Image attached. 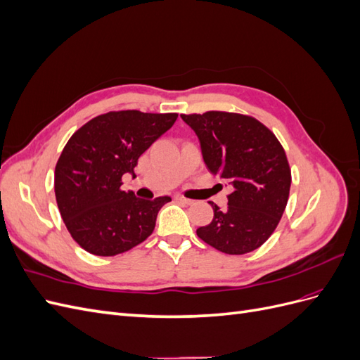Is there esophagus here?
<instances>
[{
  "mask_svg": "<svg viewBox=\"0 0 360 360\" xmlns=\"http://www.w3.org/2000/svg\"><path fill=\"white\" fill-rule=\"evenodd\" d=\"M176 201H179V202H181V204H186V205H191V204L193 202L192 200H188V198L181 197V195H177V197H176Z\"/></svg>",
  "mask_w": 360,
  "mask_h": 360,
  "instance_id": "obj_1",
  "label": "esophagus"
}]
</instances>
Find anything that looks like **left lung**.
I'll list each match as a JSON object with an SVG mask.
<instances>
[{
  "label": "left lung",
  "mask_w": 360,
  "mask_h": 360,
  "mask_svg": "<svg viewBox=\"0 0 360 360\" xmlns=\"http://www.w3.org/2000/svg\"><path fill=\"white\" fill-rule=\"evenodd\" d=\"M197 134L207 168L230 181L226 210L209 201L213 221L198 237L228 255L258 249L274 234L287 207L291 169L284 147L257 118L236 112L181 114Z\"/></svg>",
  "instance_id": "obj_1"
}]
</instances>
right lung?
<instances>
[{"label": "right lung", "mask_w": 360, "mask_h": 360, "mask_svg": "<svg viewBox=\"0 0 360 360\" xmlns=\"http://www.w3.org/2000/svg\"><path fill=\"white\" fill-rule=\"evenodd\" d=\"M176 112L110 111L70 136L56 165L53 189L64 225L86 252L114 257L143 243L169 197L143 200L122 189L139 156L167 132Z\"/></svg>", "instance_id": "add662e5"}]
</instances>
